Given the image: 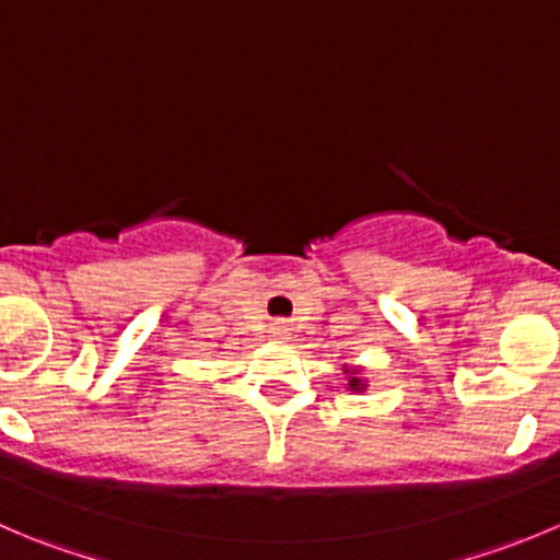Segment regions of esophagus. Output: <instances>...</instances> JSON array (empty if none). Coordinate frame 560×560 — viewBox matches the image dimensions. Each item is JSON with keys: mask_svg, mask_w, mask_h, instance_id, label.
Instances as JSON below:
<instances>
[{"mask_svg": "<svg viewBox=\"0 0 560 560\" xmlns=\"http://www.w3.org/2000/svg\"><path fill=\"white\" fill-rule=\"evenodd\" d=\"M284 330H287L284 322H276V325H273V332H284Z\"/></svg>", "mask_w": 560, "mask_h": 560, "instance_id": "esophagus-1", "label": "esophagus"}]
</instances>
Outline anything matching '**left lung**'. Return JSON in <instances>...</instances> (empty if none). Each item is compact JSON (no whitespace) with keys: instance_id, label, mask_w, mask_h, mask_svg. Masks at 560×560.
Listing matches in <instances>:
<instances>
[{"instance_id":"8db88e82","label":"left lung","mask_w":560,"mask_h":560,"mask_svg":"<svg viewBox=\"0 0 560 560\" xmlns=\"http://www.w3.org/2000/svg\"><path fill=\"white\" fill-rule=\"evenodd\" d=\"M343 374H347L349 389H354V393H363L365 385H363V380H360V374H358V371H343Z\"/></svg>"}]
</instances>
